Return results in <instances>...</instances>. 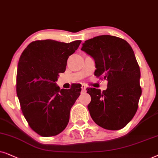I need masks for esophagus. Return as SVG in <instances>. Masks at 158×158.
I'll use <instances>...</instances> for the list:
<instances>
[{
    "mask_svg": "<svg viewBox=\"0 0 158 158\" xmlns=\"http://www.w3.org/2000/svg\"><path fill=\"white\" fill-rule=\"evenodd\" d=\"M86 86L85 85H81V92H86Z\"/></svg>",
    "mask_w": 158,
    "mask_h": 158,
    "instance_id": "esophagus-1",
    "label": "esophagus"
}]
</instances>
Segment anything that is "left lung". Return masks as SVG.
Wrapping results in <instances>:
<instances>
[{"instance_id":"1","label":"left lung","mask_w":158,"mask_h":158,"mask_svg":"<svg viewBox=\"0 0 158 158\" xmlns=\"http://www.w3.org/2000/svg\"><path fill=\"white\" fill-rule=\"evenodd\" d=\"M81 50L93 58L94 75L108 81L106 90L87 89V108L98 126L118 130L133 118L142 94L140 69L131 45L124 40L100 35L86 40Z\"/></svg>"}]
</instances>
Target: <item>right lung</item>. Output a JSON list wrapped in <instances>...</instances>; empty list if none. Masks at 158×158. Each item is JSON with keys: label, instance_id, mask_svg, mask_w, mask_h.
I'll return each mask as SVG.
<instances>
[{"label": "right lung", "instance_id": "1", "mask_svg": "<svg viewBox=\"0 0 158 158\" xmlns=\"http://www.w3.org/2000/svg\"><path fill=\"white\" fill-rule=\"evenodd\" d=\"M52 40L31 43L21 55L16 74V94L29 127L39 135L56 136L69 121L71 107L81 92V85L60 89L59 73L66 71L67 60L81 43Z\"/></svg>", "mask_w": 158, "mask_h": 158}]
</instances>
